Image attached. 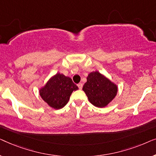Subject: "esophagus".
<instances>
[{"mask_svg": "<svg viewBox=\"0 0 156 156\" xmlns=\"http://www.w3.org/2000/svg\"><path fill=\"white\" fill-rule=\"evenodd\" d=\"M77 86L79 87V89H82V87H83V84H82V83H79V84H77Z\"/></svg>", "mask_w": 156, "mask_h": 156, "instance_id": "esophagus-1", "label": "esophagus"}]
</instances>
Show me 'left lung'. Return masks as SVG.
Masks as SVG:
<instances>
[{
	"mask_svg": "<svg viewBox=\"0 0 156 156\" xmlns=\"http://www.w3.org/2000/svg\"><path fill=\"white\" fill-rule=\"evenodd\" d=\"M87 80L82 89L94 106L104 107L116 97L118 90L116 85L99 72H91Z\"/></svg>",
	"mask_w": 156,
	"mask_h": 156,
	"instance_id": "1",
	"label": "left lung"
}]
</instances>
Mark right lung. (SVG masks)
Segmentation results:
<instances>
[{
    "label": "right lung",
    "instance_id": "obj_1",
    "mask_svg": "<svg viewBox=\"0 0 156 156\" xmlns=\"http://www.w3.org/2000/svg\"><path fill=\"white\" fill-rule=\"evenodd\" d=\"M77 89L71 78L57 73L40 89V94L50 107L59 109L67 104L72 91Z\"/></svg>",
    "mask_w": 156,
    "mask_h": 156
}]
</instances>
